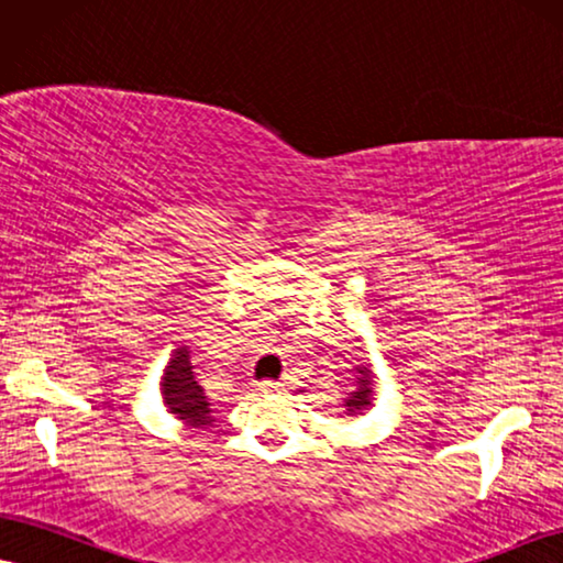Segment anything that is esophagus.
Instances as JSON below:
<instances>
[{
	"label": "esophagus",
	"mask_w": 563,
	"mask_h": 563,
	"mask_svg": "<svg viewBox=\"0 0 563 563\" xmlns=\"http://www.w3.org/2000/svg\"><path fill=\"white\" fill-rule=\"evenodd\" d=\"M260 387H262V393H280L283 384L280 382H262Z\"/></svg>",
	"instance_id": "esophagus-1"
}]
</instances>
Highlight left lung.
I'll use <instances>...</instances> for the list:
<instances>
[{
  "mask_svg": "<svg viewBox=\"0 0 563 563\" xmlns=\"http://www.w3.org/2000/svg\"><path fill=\"white\" fill-rule=\"evenodd\" d=\"M353 389L345 393L343 405H345V416H364V412L374 405V372L372 366L358 364L353 366Z\"/></svg>",
  "mask_w": 563,
  "mask_h": 563,
  "instance_id": "8db88e82",
  "label": "left lung"
}]
</instances>
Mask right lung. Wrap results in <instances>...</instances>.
<instances>
[{
    "mask_svg": "<svg viewBox=\"0 0 563 563\" xmlns=\"http://www.w3.org/2000/svg\"><path fill=\"white\" fill-rule=\"evenodd\" d=\"M161 397L170 416L189 429H208L216 421V408L195 376L189 345H179L170 353L168 366L163 368Z\"/></svg>",
    "mask_w": 563,
    "mask_h": 563,
    "instance_id": "obj_1",
    "label": "right lung"
}]
</instances>
